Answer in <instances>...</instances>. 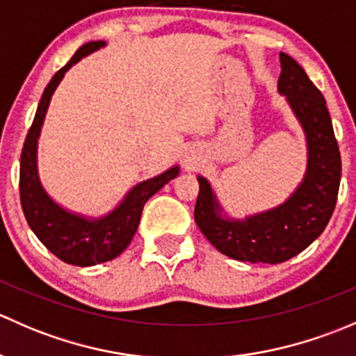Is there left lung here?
I'll return each instance as SVG.
<instances>
[{
  "instance_id": "1",
  "label": "left lung",
  "mask_w": 356,
  "mask_h": 356,
  "mask_svg": "<svg viewBox=\"0 0 356 356\" xmlns=\"http://www.w3.org/2000/svg\"><path fill=\"white\" fill-rule=\"evenodd\" d=\"M277 89L288 99L307 138V172L293 195L272 210L246 218H229L211 189L198 175L195 220L222 254L251 264H281L296 257L324 232L337 201L341 155L327 105L307 72L286 53Z\"/></svg>"
}]
</instances>
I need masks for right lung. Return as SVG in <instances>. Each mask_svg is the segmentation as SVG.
I'll return each instance as SVG.
<instances>
[{
    "mask_svg": "<svg viewBox=\"0 0 356 356\" xmlns=\"http://www.w3.org/2000/svg\"><path fill=\"white\" fill-rule=\"evenodd\" d=\"M105 44V41L86 42L70 62L53 75L42 92L20 156V203L29 227L55 257L77 267H91L117 258L134 238L146 201L179 175V165H174L163 174L139 182L110 213L99 218L72 213L42 188L38 172V139L53 92L68 68Z\"/></svg>",
    "mask_w": 356,
    "mask_h": 356,
    "instance_id": "obj_1",
    "label": "right lung"
}]
</instances>
